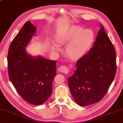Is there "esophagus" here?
Listing matches in <instances>:
<instances>
[{"mask_svg":"<svg viewBox=\"0 0 123 123\" xmlns=\"http://www.w3.org/2000/svg\"><path fill=\"white\" fill-rule=\"evenodd\" d=\"M59 70L60 72H62V73H65V74L68 73V72H69L68 68H67L66 66H64V65L62 66L61 68H59Z\"/></svg>","mask_w":123,"mask_h":123,"instance_id":"obj_1","label":"esophagus"}]
</instances>
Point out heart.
Masks as SVG:
<instances>
[{
  "mask_svg": "<svg viewBox=\"0 0 123 123\" xmlns=\"http://www.w3.org/2000/svg\"><path fill=\"white\" fill-rule=\"evenodd\" d=\"M95 34L90 29H83L78 25H72L63 32L59 38L62 45L68 44L65 49L66 55L73 60H78L88 52L93 46ZM52 48L59 50L60 46L57 43H53Z\"/></svg>",
  "mask_w": 123,
  "mask_h": 123,
  "instance_id": "heart-1",
  "label": "heart"
}]
</instances>
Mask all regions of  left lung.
Instances as JSON below:
<instances>
[{
  "label": "left lung",
  "mask_w": 123,
  "mask_h": 123,
  "mask_svg": "<svg viewBox=\"0 0 123 123\" xmlns=\"http://www.w3.org/2000/svg\"><path fill=\"white\" fill-rule=\"evenodd\" d=\"M116 54L101 25L94 46L76 62V69L68 79L76 103L84 106L101 101L109 88L116 72Z\"/></svg>",
  "instance_id": "8db88e82"
}]
</instances>
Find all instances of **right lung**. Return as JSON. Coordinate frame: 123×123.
Segmentation results:
<instances>
[{
    "label": "right lung",
    "mask_w": 123,
    "mask_h": 123,
    "mask_svg": "<svg viewBox=\"0 0 123 123\" xmlns=\"http://www.w3.org/2000/svg\"><path fill=\"white\" fill-rule=\"evenodd\" d=\"M31 21L23 26L8 49L9 78L20 95L33 105H42L51 96L56 75V62L28 54L25 48L35 35Z\"/></svg>",
    "instance_id": "1"
}]
</instances>
